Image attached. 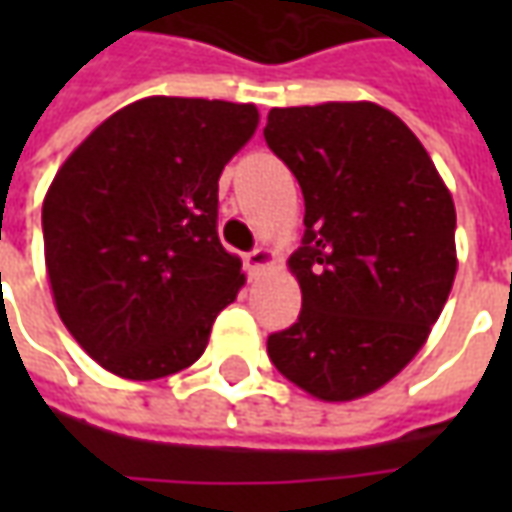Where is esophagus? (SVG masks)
Here are the masks:
<instances>
[{
    "label": "esophagus",
    "instance_id": "esophagus-1",
    "mask_svg": "<svg viewBox=\"0 0 512 512\" xmlns=\"http://www.w3.org/2000/svg\"><path fill=\"white\" fill-rule=\"evenodd\" d=\"M244 263L246 268L255 274V271H263L266 266H271V263H274V255H271V249H266V246H255L252 252H246L244 255Z\"/></svg>",
    "mask_w": 512,
    "mask_h": 512
}]
</instances>
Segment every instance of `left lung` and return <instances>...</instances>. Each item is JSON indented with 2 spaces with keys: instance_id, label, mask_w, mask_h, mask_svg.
Listing matches in <instances>:
<instances>
[{
  "instance_id": "left-lung-1",
  "label": "left lung",
  "mask_w": 512,
  "mask_h": 512,
  "mask_svg": "<svg viewBox=\"0 0 512 512\" xmlns=\"http://www.w3.org/2000/svg\"><path fill=\"white\" fill-rule=\"evenodd\" d=\"M266 145L296 175L304 235L290 255L299 321L268 334L282 376L321 400L395 378L455 279V205L411 128L384 106L271 109Z\"/></svg>"
}]
</instances>
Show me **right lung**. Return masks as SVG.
Returning a JSON list of instances; mask_svg holds the SVG:
<instances>
[{
    "instance_id": "1",
    "label": "right lung",
    "mask_w": 512,
    "mask_h": 512,
    "mask_svg": "<svg viewBox=\"0 0 512 512\" xmlns=\"http://www.w3.org/2000/svg\"><path fill=\"white\" fill-rule=\"evenodd\" d=\"M257 128L252 104L142 98L76 147L43 200L62 323L109 373L153 381L194 365L244 285L224 252L219 175Z\"/></svg>"
}]
</instances>
